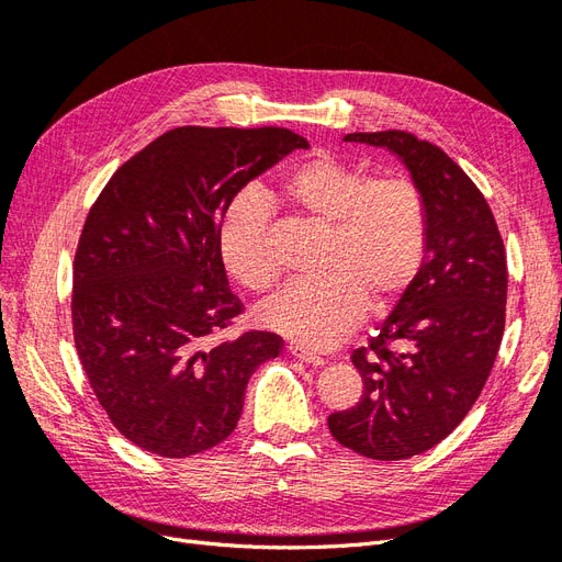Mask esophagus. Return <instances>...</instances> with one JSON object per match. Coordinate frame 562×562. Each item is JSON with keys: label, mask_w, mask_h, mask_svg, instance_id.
Segmentation results:
<instances>
[{"label": "esophagus", "mask_w": 562, "mask_h": 562, "mask_svg": "<svg viewBox=\"0 0 562 562\" xmlns=\"http://www.w3.org/2000/svg\"><path fill=\"white\" fill-rule=\"evenodd\" d=\"M288 351H291L295 359H300V361H304V363H310V366H326V359H321L318 353H314V351H310V349H304V347H297V345H291L288 347Z\"/></svg>", "instance_id": "1"}]
</instances>
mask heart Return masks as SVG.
Masks as SVG:
<instances>
[{"instance_id":"heart-1","label":"heart","mask_w":562,"mask_h":562,"mask_svg":"<svg viewBox=\"0 0 562 562\" xmlns=\"http://www.w3.org/2000/svg\"><path fill=\"white\" fill-rule=\"evenodd\" d=\"M293 206L328 229L318 279L295 281L269 300L260 321L307 347H330L368 312H386L417 279L429 244V206L407 176L370 178L363 166L314 157L281 182ZM262 196H236L217 229L227 274L250 293L279 281Z\"/></svg>"}]
</instances>
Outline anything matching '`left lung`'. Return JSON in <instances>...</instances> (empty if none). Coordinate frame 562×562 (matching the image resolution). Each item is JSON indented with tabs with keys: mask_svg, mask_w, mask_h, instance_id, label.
Masks as SVG:
<instances>
[{
	"mask_svg": "<svg viewBox=\"0 0 562 562\" xmlns=\"http://www.w3.org/2000/svg\"><path fill=\"white\" fill-rule=\"evenodd\" d=\"M403 159L429 206L417 279L351 351L363 396L328 417L337 443L394 462L438 446L467 417L490 378L506 321V250L487 201L443 149L407 131L349 133Z\"/></svg>",
	"mask_w": 562,
	"mask_h": 562,
	"instance_id": "left-lung-1",
	"label": "left lung"
}]
</instances>
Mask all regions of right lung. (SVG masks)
<instances>
[{"label":"right lung","instance_id":"add662e5","mask_svg":"<svg viewBox=\"0 0 562 562\" xmlns=\"http://www.w3.org/2000/svg\"><path fill=\"white\" fill-rule=\"evenodd\" d=\"M297 147L310 143L279 126H180L119 166L91 206L75 252V347L138 448L190 457L223 443L255 368L281 353L267 330L217 339L244 314L217 229L241 187Z\"/></svg>","mask_w":562,"mask_h":562}]
</instances>
